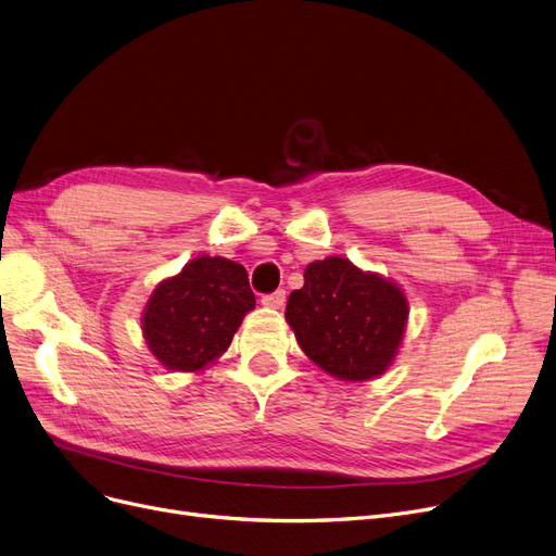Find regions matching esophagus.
<instances>
[{
  "label": "esophagus",
  "instance_id": "esophagus-1",
  "mask_svg": "<svg viewBox=\"0 0 556 556\" xmlns=\"http://www.w3.org/2000/svg\"><path fill=\"white\" fill-rule=\"evenodd\" d=\"M263 306H270V308H281L286 304V291H275L270 295H263Z\"/></svg>",
  "mask_w": 556,
  "mask_h": 556
}]
</instances>
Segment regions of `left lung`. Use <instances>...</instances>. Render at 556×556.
I'll use <instances>...</instances> for the list:
<instances>
[{
  "instance_id": "1",
  "label": "left lung",
  "mask_w": 556,
  "mask_h": 556,
  "mask_svg": "<svg viewBox=\"0 0 556 556\" xmlns=\"http://www.w3.org/2000/svg\"><path fill=\"white\" fill-rule=\"evenodd\" d=\"M286 323L302 352L341 381L377 379L402 348L408 300L393 279L327 256L304 270V286L286 304Z\"/></svg>"
}]
</instances>
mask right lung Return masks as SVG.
Listing matches in <instances>:
<instances>
[{"label":"right lung","instance_id":"1","mask_svg":"<svg viewBox=\"0 0 556 556\" xmlns=\"http://www.w3.org/2000/svg\"><path fill=\"white\" fill-rule=\"evenodd\" d=\"M254 306L243 265L202 254L156 283L140 316L142 338L163 368L200 372L227 352Z\"/></svg>","mask_w":556,"mask_h":556}]
</instances>
